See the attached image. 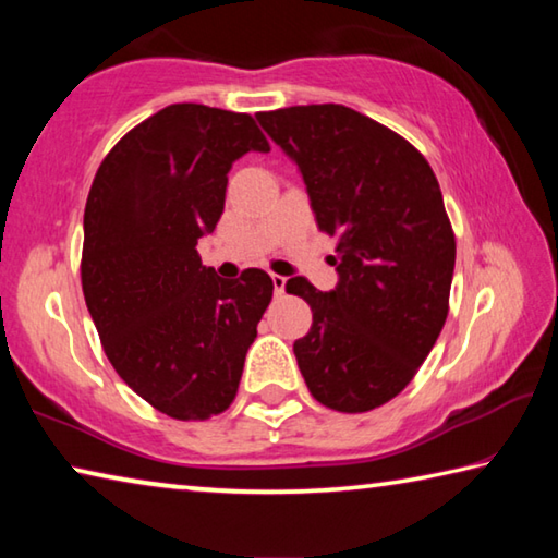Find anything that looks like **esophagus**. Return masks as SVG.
Masks as SVG:
<instances>
[{"label":"esophagus","instance_id":"1","mask_svg":"<svg viewBox=\"0 0 558 558\" xmlns=\"http://www.w3.org/2000/svg\"><path fill=\"white\" fill-rule=\"evenodd\" d=\"M288 286V278L286 276H272V288H276V295H282Z\"/></svg>","mask_w":558,"mask_h":558}]
</instances>
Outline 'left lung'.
I'll return each mask as SVG.
<instances>
[{"label":"left lung","instance_id":"left-lung-1","mask_svg":"<svg viewBox=\"0 0 558 558\" xmlns=\"http://www.w3.org/2000/svg\"><path fill=\"white\" fill-rule=\"evenodd\" d=\"M272 143L298 165L319 231L337 235V286L305 278L286 290L313 310L292 344L310 393L342 413L399 396L426 362L448 317L456 235L418 149L352 108L258 112Z\"/></svg>","mask_w":558,"mask_h":558}]
</instances>
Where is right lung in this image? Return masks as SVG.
Returning <instances> with one entry per match:
<instances>
[{"label":"right lung","instance_id":"1","mask_svg":"<svg viewBox=\"0 0 558 558\" xmlns=\"http://www.w3.org/2000/svg\"><path fill=\"white\" fill-rule=\"evenodd\" d=\"M270 145L245 112L177 102L132 128L93 179L81 280L102 349L132 391L177 421L235 399L272 298L266 270L226 280L202 266L231 165Z\"/></svg>","mask_w":558,"mask_h":558}]
</instances>
